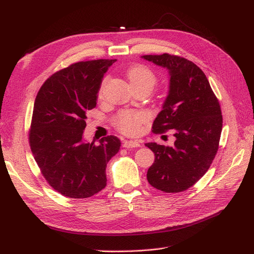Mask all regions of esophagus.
Listing matches in <instances>:
<instances>
[{
    "label": "esophagus",
    "instance_id": "esophagus-1",
    "mask_svg": "<svg viewBox=\"0 0 254 254\" xmlns=\"http://www.w3.org/2000/svg\"><path fill=\"white\" fill-rule=\"evenodd\" d=\"M123 146L126 148H135V147H140L141 144L139 141L136 140H130V141H125L124 143H123Z\"/></svg>",
    "mask_w": 254,
    "mask_h": 254
}]
</instances>
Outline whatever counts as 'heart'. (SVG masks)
<instances>
[{
	"label": "heart",
	"mask_w": 254,
	"mask_h": 254,
	"mask_svg": "<svg viewBox=\"0 0 254 254\" xmlns=\"http://www.w3.org/2000/svg\"><path fill=\"white\" fill-rule=\"evenodd\" d=\"M127 78L131 87L136 89H147L149 92L158 82V76L150 67L141 64L130 66L127 70ZM108 82V76L103 78L98 89V97L103 96V92ZM148 114L143 111L123 110L115 115L113 125L120 132L127 135H135L141 131L142 126L147 123Z\"/></svg>",
	"instance_id": "1"
}]
</instances>
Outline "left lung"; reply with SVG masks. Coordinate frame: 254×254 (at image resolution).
<instances>
[{"label":"left lung","mask_w":254,"mask_h":254,"mask_svg":"<svg viewBox=\"0 0 254 254\" xmlns=\"http://www.w3.org/2000/svg\"><path fill=\"white\" fill-rule=\"evenodd\" d=\"M142 57L170 72V92L152 132L173 130L176 137L173 147L145 144L155 153L147 180L164 193H180L201 178L216 156L222 129L220 105L205 74L194 63L167 53Z\"/></svg>","instance_id":"left-lung-1"}]
</instances>
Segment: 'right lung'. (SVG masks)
<instances>
[{
	"label": "right lung",
	"instance_id": "add662e5",
	"mask_svg": "<svg viewBox=\"0 0 254 254\" xmlns=\"http://www.w3.org/2000/svg\"><path fill=\"white\" fill-rule=\"evenodd\" d=\"M117 59L79 61L54 73L36 96L28 131L30 150L44 179L59 194L89 198L105 189L106 166L121 141L82 140L89 110L96 107L104 74Z\"/></svg>",
	"mask_w": 254,
	"mask_h": 254
}]
</instances>
